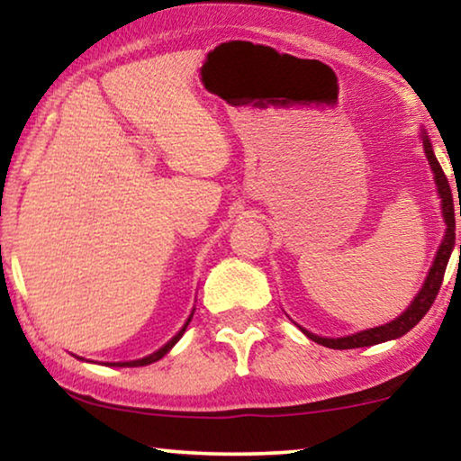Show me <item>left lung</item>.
<instances>
[{"label": "left lung", "mask_w": 461, "mask_h": 461, "mask_svg": "<svg viewBox=\"0 0 461 461\" xmlns=\"http://www.w3.org/2000/svg\"><path fill=\"white\" fill-rule=\"evenodd\" d=\"M421 140H424L426 157H428V161H430V167L434 172V180H437L440 203H443V218H445V224H447L445 239H443V243H440V248L437 251V258H434V264L430 268V275H428V279L424 283V287H421V292L415 295L411 306H409L399 319L390 321V323L382 325V327H375V330H367V331L355 333V336H346V338H338V339L319 338L311 331L302 330L308 338L314 339L317 344H323V346H327V348L348 350V348H363V346H374V344L386 342V339L401 338V336H405L409 330H413V327L418 325L421 319H424V314L430 311L434 300H437L438 289H440V285H443L447 262H449L453 245H456V207H453V194H451L449 180H447L443 167H440L438 159L432 153L430 140H428L426 134L421 136ZM459 216H461V205H459ZM459 258H461V245H459Z\"/></svg>", "instance_id": "obj_1"}]
</instances>
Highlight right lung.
Returning a JSON list of instances; mask_svg holds the SVG:
<instances>
[{
  "label": "right lung",
  "instance_id": "1",
  "mask_svg": "<svg viewBox=\"0 0 461 461\" xmlns=\"http://www.w3.org/2000/svg\"><path fill=\"white\" fill-rule=\"evenodd\" d=\"M188 323H191V319H188V321H186V323H185V327H182V330H180L178 333H176V336H174L172 339H169V342H167L166 346H163V348H159V350H157V352H153V355H150V357L138 358V361H130V363H113V365H119V367H142V365H150V363L159 361V358H161L163 355H167V352H169V348H172V346H174L176 342H178V339L182 338V333H185V331H186V327H188Z\"/></svg>",
  "mask_w": 461,
  "mask_h": 461
}]
</instances>
